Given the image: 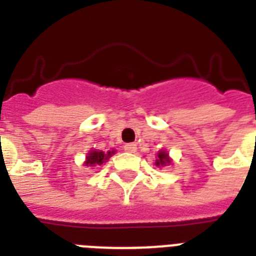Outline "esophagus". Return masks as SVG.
<instances>
[{
	"instance_id": "1",
	"label": "esophagus",
	"mask_w": 256,
	"mask_h": 256,
	"mask_svg": "<svg viewBox=\"0 0 256 256\" xmlns=\"http://www.w3.org/2000/svg\"><path fill=\"white\" fill-rule=\"evenodd\" d=\"M124 152H136V144H126L124 146Z\"/></svg>"
}]
</instances>
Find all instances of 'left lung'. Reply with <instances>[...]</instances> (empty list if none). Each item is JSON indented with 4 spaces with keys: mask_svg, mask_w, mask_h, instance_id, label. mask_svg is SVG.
<instances>
[{
    "mask_svg": "<svg viewBox=\"0 0 256 256\" xmlns=\"http://www.w3.org/2000/svg\"><path fill=\"white\" fill-rule=\"evenodd\" d=\"M171 160L168 156V152H166L164 150H160L158 154H156V166H166V164H170Z\"/></svg>",
    "mask_w": 256,
    "mask_h": 256,
    "instance_id": "left-lung-1",
    "label": "left lung"
}]
</instances>
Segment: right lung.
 Here are the masks:
<instances>
[{
  "instance_id": "1",
  "label": "right lung",
  "mask_w": 256,
  "mask_h": 256,
  "mask_svg": "<svg viewBox=\"0 0 256 256\" xmlns=\"http://www.w3.org/2000/svg\"><path fill=\"white\" fill-rule=\"evenodd\" d=\"M116 152H100V150H90L86 156V166H100L104 162H108V158L112 156Z\"/></svg>"
}]
</instances>
